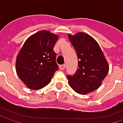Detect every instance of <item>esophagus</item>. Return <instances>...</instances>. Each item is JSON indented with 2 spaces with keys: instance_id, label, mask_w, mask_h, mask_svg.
Here are the masks:
<instances>
[{
  "instance_id": "1",
  "label": "esophagus",
  "mask_w": 123,
  "mask_h": 123,
  "mask_svg": "<svg viewBox=\"0 0 123 123\" xmlns=\"http://www.w3.org/2000/svg\"><path fill=\"white\" fill-rule=\"evenodd\" d=\"M65 64L61 65L59 66V68H60V70H63L65 69Z\"/></svg>"
}]
</instances>
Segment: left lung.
Listing matches in <instances>:
<instances>
[{"label": "left lung", "mask_w": 123, "mask_h": 123, "mask_svg": "<svg viewBox=\"0 0 123 123\" xmlns=\"http://www.w3.org/2000/svg\"><path fill=\"white\" fill-rule=\"evenodd\" d=\"M68 38L78 60L76 73L73 75H67L68 84L81 95L93 92L106 77L108 63L97 41L88 34L80 32L74 36L68 35Z\"/></svg>", "instance_id": "left-lung-1"}]
</instances>
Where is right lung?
Segmentation results:
<instances>
[{
    "instance_id": "1",
    "label": "right lung",
    "mask_w": 123,
    "mask_h": 123,
    "mask_svg": "<svg viewBox=\"0 0 123 123\" xmlns=\"http://www.w3.org/2000/svg\"><path fill=\"white\" fill-rule=\"evenodd\" d=\"M58 36L40 31L28 37L16 58L19 78L28 87L39 90L46 86L58 70L53 48Z\"/></svg>"
}]
</instances>
